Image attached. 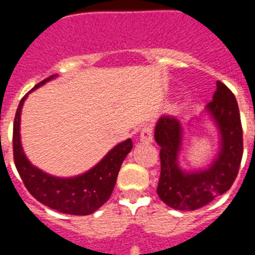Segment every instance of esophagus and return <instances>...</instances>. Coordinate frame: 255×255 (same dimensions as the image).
Masks as SVG:
<instances>
[{"mask_svg":"<svg viewBox=\"0 0 255 255\" xmlns=\"http://www.w3.org/2000/svg\"><path fill=\"white\" fill-rule=\"evenodd\" d=\"M140 141L144 144H150L153 141L152 128L149 125H143L140 130Z\"/></svg>","mask_w":255,"mask_h":255,"instance_id":"1","label":"esophagus"}]
</instances>
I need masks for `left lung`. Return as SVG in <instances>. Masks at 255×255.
I'll list each match as a JSON object with an SVG mask.
<instances>
[{
  "mask_svg": "<svg viewBox=\"0 0 255 255\" xmlns=\"http://www.w3.org/2000/svg\"><path fill=\"white\" fill-rule=\"evenodd\" d=\"M206 112L220 135V149L204 170L185 171L180 167L179 153L184 131L176 117L161 116L155 124L154 139L159 147L161 176L157 193L162 202L177 211H195L231 188L243 157L240 112L233 92L217 82Z\"/></svg>",
  "mask_w": 255,
  "mask_h": 255,
  "instance_id": "obj_1",
  "label": "left lung"
}]
</instances>
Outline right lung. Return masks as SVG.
Segmentation results:
<instances>
[{
  "mask_svg": "<svg viewBox=\"0 0 255 255\" xmlns=\"http://www.w3.org/2000/svg\"><path fill=\"white\" fill-rule=\"evenodd\" d=\"M56 76L57 75L49 76L35 85L31 91L42 87ZM28 94L22 97L19 103L13 120L12 135L13 161L24 185L35 199L55 211L74 216L91 215L111 197L121 164L132 148L131 139H126L115 145L94 167L82 175L74 177L52 176L31 164L22 150L20 119L22 105Z\"/></svg>",
  "mask_w": 255,
  "mask_h": 255,
  "instance_id": "right-lung-1",
  "label": "right lung"
}]
</instances>
